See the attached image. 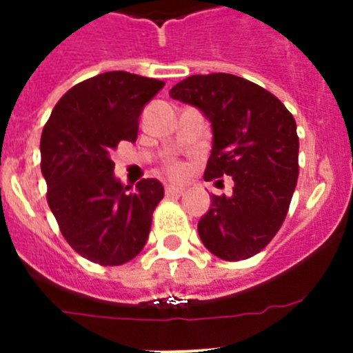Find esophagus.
<instances>
[{
  "instance_id": "34e87169",
  "label": "esophagus",
  "mask_w": 353,
  "mask_h": 353,
  "mask_svg": "<svg viewBox=\"0 0 353 353\" xmlns=\"http://www.w3.org/2000/svg\"><path fill=\"white\" fill-rule=\"evenodd\" d=\"M183 187L174 185V183H168L166 185V194H182Z\"/></svg>"
}]
</instances>
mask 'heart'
Returning <instances> with one entry per match:
<instances>
[{"label":"heart","instance_id":"heart-1","mask_svg":"<svg viewBox=\"0 0 353 353\" xmlns=\"http://www.w3.org/2000/svg\"><path fill=\"white\" fill-rule=\"evenodd\" d=\"M170 173L174 174V176H180L183 173V168L180 164H171L170 166Z\"/></svg>","mask_w":353,"mask_h":353}]
</instances>
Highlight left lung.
Returning a JSON list of instances; mask_svg holds the SVG:
<instances>
[{
    "label": "left lung",
    "instance_id": "left-lung-1",
    "mask_svg": "<svg viewBox=\"0 0 353 353\" xmlns=\"http://www.w3.org/2000/svg\"><path fill=\"white\" fill-rule=\"evenodd\" d=\"M170 97L212 123L205 180L232 176L235 183L232 196L212 194L199 239L221 260L254 256L288 214L299 176L297 123L277 97L233 74L187 77Z\"/></svg>",
    "mask_w": 353,
    "mask_h": 353
}]
</instances>
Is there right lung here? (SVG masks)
I'll use <instances>...</instances> for the list:
<instances>
[{
    "instance_id": "add662e5",
    "label": "right lung",
    "mask_w": 353,
    "mask_h": 353,
    "mask_svg": "<svg viewBox=\"0 0 353 353\" xmlns=\"http://www.w3.org/2000/svg\"><path fill=\"white\" fill-rule=\"evenodd\" d=\"M162 86L130 72H104L72 86L43 127L49 208L70 248L93 263H127L146 244L164 187L146 179L130 191L114 176L111 152L138 139L139 114Z\"/></svg>"
}]
</instances>
